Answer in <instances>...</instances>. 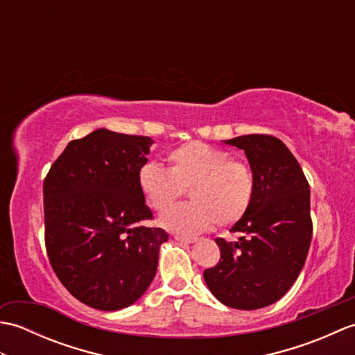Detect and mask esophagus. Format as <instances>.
Listing matches in <instances>:
<instances>
[{"label": "esophagus", "mask_w": 355, "mask_h": 355, "mask_svg": "<svg viewBox=\"0 0 355 355\" xmlns=\"http://www.w3.org/2000/svg\"><path fill=\"white\" fill-rule=\"evenodd\" d=\"M173 239L178 241V243H183V244H193L198 241V238H195V236H183V235H173Z\"/></svg>", "instance_id": "1"}]
</instances>
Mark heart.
I'll list each match as a JSON object with an SVG mask.
<instances>
[{
  "label": "heart",
  "mask_w": 355,
  "mask_h": 355,
  "mask_svg": "<svg viewBox=\"0 0 355 355\" xmlns=\"http://www.w3.org/2000/svg\"><path fill=\"white\" fill-rule=\"evenodd\" d=\"M169 168L146 163L139 171V189L146 205L163 212L183 189L190 187L191 203L174 207L160 216L166 230L193 235L220 225L235 224L254 198V173L248 163L227 150L191 141L168 155Z\"/></svg>",
  "instance_id": "obj_1"
}]
</instances>
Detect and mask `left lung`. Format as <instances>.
Segmentation results:
<instances>
[{"label": "left lung", "mask_w": 355, "mask_h": 355, "mask_svg": "<svg viewBox=\"0 0 355 355\" xmlns=\"http://www.w3.org/2000/svg\"><path fill=\"white\" fill-rule=\"evenodd\" d=\"M224 143L244 150L254 173V198L230 229L243 236L236 243L216 238L221 259L202 276L221 304L258 310L281 299L304 268L313 235L310 184L276 137L250 134Z\"/></svg>", "instance_id": "1"}]
</instances>
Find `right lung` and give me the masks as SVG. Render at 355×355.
I'll list each match as a JSON object with an SVG mask.
<instances>
[{"mask_svg": "<svg viewBox=\"0 0 355 355\" xmlns=\"http://www.w3.org/2000/svg\"><path fill=\"white\" fill-rule=\"evenodd\" d=\"M153 143L99 128L71 140L44 180L50 263L65 288L96 310L137 302L169 238L163 229L141 225L153 212L137 177Z\"/></svg>", "mask_w": 355, "mask_h": 355, "instance_id": "right-lung-1", "label": "right lung"}]
</instances>
